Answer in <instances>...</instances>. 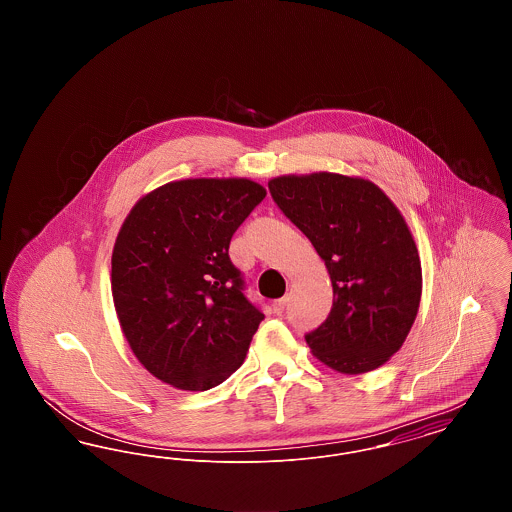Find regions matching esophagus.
Masks as SVG:
<instances>
[{"mask_svg": "<svg viewBox=\"0 0 512 512\" xmlns=\"http://www.w3.org/2000/svg\"><path fill=\"white\" fill-rule=\"evenodd\" d=\"M288 301H290V297L276 299V301L272 303V313H274V315H282V313L286 311V307H288Z\"/></svg>", "mask_w": 512, "mask_h": 512, "instance_id": "1", "label": "esophagus"}]
</instances>
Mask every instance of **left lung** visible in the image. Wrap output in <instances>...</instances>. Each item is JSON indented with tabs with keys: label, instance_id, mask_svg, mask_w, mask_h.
Instances as JSON below:
<instances>
[{
	"label": "left lung",
	"instance_id": "8db88e82",
	"mask_svg": "<svg viewBox=\"0 0 512 512\" xmlns=\"http://www.w3.org/2000/svg\"><path fill=\"white\" fill-rule=\"evenodd\" d=\"M268 190L328 268L334 303L305 334L313 355L343 374L384 365L411 332L422 268L413 234L376 184L334 172L278 176Z\"/></svg>",
	"mask_w": 512,
	"mask_h": 512
}]
</instances>
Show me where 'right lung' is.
I'll return each instance as SVG.
<instances>
[{"label": "right lung", "instance_id": "obj_1", "mask_svg": "<svg viewBox=\"0 0 512 512\" xmlns=\"http://www.w3.org/2000/svg\"><path fill=\"white\" fill-rule=\"evenodd\" d=\"M247 178H190L144 195L113 247L111 290L138 361L178 390L205 391L244 363L265 315L228 247L265 199Z\"/></svg>", "mask_w": 512, "mask_h": 512}]
</instances>
